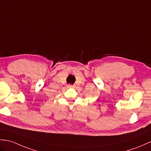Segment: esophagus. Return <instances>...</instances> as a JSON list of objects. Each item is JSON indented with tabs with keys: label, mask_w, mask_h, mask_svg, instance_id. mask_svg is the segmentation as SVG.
Returning a JSON list of instances; mask_svg holds the SVG:
<instances>
[{
	"label": "esophagus",
	"mask_w": 151,
	"mask_h": 151,
	"mask_svg": "<svg viewBox=\"0 0 151 151\" xmlns=\"http://www.w3.org/2000/svg\"><path fill=\"white\" fill-rule=\"evenodd\" d=\"M68 88H75V85H71V84H69V85L67 86Z\"/></svg>",
	"instance_id": "34e87169"
}]
</instances>
